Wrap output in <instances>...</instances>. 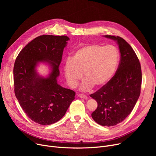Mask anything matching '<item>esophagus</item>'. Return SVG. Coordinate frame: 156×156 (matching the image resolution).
I'll return each mask as SVG.
<instances>
[{"instance_id":"1","label":"esophagus","mask_w":156,"mask_h":156,"mask_svg":"<svg viewBox=\"0 0 156 156\" xmlns=\"http://www.w3.org/2000/svg\"><path fill=\"white\" fill-rule=\"evenodd\" d=\"M78 97H80V98H81V99H87V98H88V97H87V95H85L81 94H78Z\"/></svg>"}]
</instances>
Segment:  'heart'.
<instances>
[{"instance_id": "b5f03b06", "label": "heart", "mask_w": 156, "mask_h": 156, "mask_svg": "<svg viewBox=\"0 0 156 156\" xmlns=\"http://www.w3.org/2000/svg\"><path fill=\"white\" fill-rule=\"evenodd\" d=\"M119 61L118 49L114 45L92 44L80 47L64 66L66 79L69 87L75 88L83 73V91L93 87L101 88L107 84L115 74Z\"/></svg>"}]
</instances>
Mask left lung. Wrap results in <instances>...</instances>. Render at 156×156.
I'll list each match as a JSON object with an SVG mask.
<instances>
[{
    "label": "left lung",
    "mask_w": 156,
    "mask_h": 156,
    "mask_svg": "<svg viewBox=\"0 0 156 156\" xmlns=\"http://www.w3.org/2000/svg\"><path fill=\"white\" fill-rule=\"evenodd\" d=\"M104 37L117 42L121 59L111 80L90 95L98 105L92 117L102 126H112L123 121L135 105L140 94L142 70L135 51L126 40L118 36Z\"/></svg>",
    "instance_id": "8db88e82"
}]
</instances>
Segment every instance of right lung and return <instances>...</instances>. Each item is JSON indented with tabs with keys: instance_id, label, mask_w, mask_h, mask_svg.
I'll return each mask as SVG.
<instances>
[{
	"instance_id": "right-lung-1",
	"label": "right lung",
	"mask_w": 156,
	"mask_h": 156,
	"mask_svg": "<svg viewBox=\"0 0 156 156\" xmlns=\"http://www.w3.org/2000/svg\"><path fill=\"white\" fill-rule=\"evenodd\" d=\"M66 36H39L24 47L14 65L15 95L21 107L32 121L49 125L60 120L75 99V92L57 83L59 67ZM40 62L48 63L51 72L40 76L36 68Z\"/></svg>"
}]
</instances>
